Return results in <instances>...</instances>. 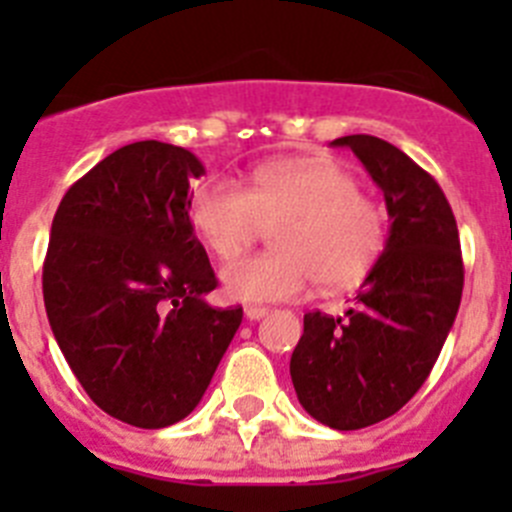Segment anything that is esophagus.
Listing matches in <instances>:
<instances>
[{
	"mask_svg": "<svg viewBox=\"0 0 512 512\" xmlns=\"http://www.w3.org/2000/svg\"><path fill=\"white\" fill-rule=\"evenodd\" d=\"M264 315H269V307L264 305H246V318L248 320H261Z\"/></svg>",
	"mask_w": 512,
	"mask_h": 512,
	"instance_id": "obj_1",
	"label": "esophagus"
}]
</instances>
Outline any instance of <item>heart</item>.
<instances>
[{
    "label": "heart",
    "instance_id": "b5f03b06",
    "mask_svg": "<svg viewBox=\"0 0 512 512\" xmlns=\"http://www.w3.org/2000/svg\"><path fill=\"white\" fill-rule=\"evenodd\" d=\"M359 189V179L330 158H274L248 174L246 189L230 179L194 189L189 223L223 261L277 225L274 251L233 261L220 277L233 300H295L315 279L328 289L354 287L382 256L387 215Z\"/></svg>",
    "mask_w": 512,
    "mask_h": 512
}]
</instances>
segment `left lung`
<instances>
[{"label":"left lung","instance_id":"obj_1","mask_svg":"<svg viewBox=\"0 0 512 512\" xmlns=\"http://www.w3.org/2000/svg\"><path fill=\"white\" fill-rule=\"evenodd\" d=\"M333 146L359 156L392 225L354 307L343 318L307 312L289 374L312 418L359 431L395 415L428 379L459 312L464 261L446 194L408 153L374 135Z\"/></svg>","mask_w":512,"mask_h":512}]
</instances>
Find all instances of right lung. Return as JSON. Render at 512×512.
Listing matches in <instances>:
<instances>
[{"label":"right lung","mask_w":512,"mask_h":512,"mask_svg":"<svg viewBox=\"0 0 512 512\" xmlns=\"http://www.w3.org/2000/svg\"><path fill=\"white\" fill-rule=\"evenodd\" d=\"M187 148L138 140L69 187L51 225L43 300L53 336L97 408L135 428L187 418L243 320L189 223Z\"/></svg>","instance_id":"1"}]
</instances>
